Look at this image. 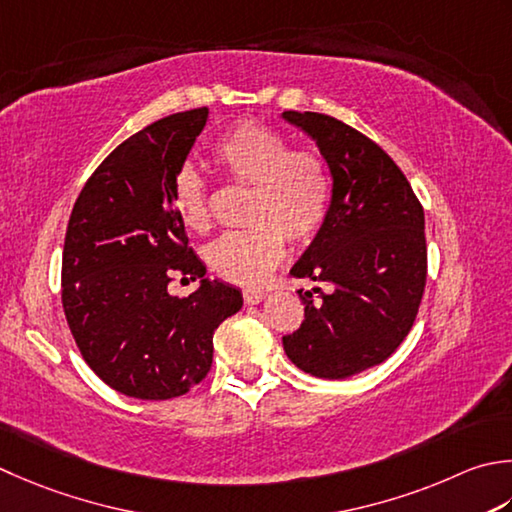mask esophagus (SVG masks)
Returning a JSON list of instances; mask_svg holds the SVG:
<instances>
[{"label":"esophagus","instance_id":"obj_1","mask_svg":"<svg viewBox=\"0 0 512 512\" xmlns=\"http://www.w3.org/2000/svg\"><path fill=\"white\" fill-rule=\"evenodd\" d=\"M264 297H266L264 290H259V288H244V302H246L248 306L259 304Z\"/></svg>","mask_w":512,"mask_h":512}]
</instances>
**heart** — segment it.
Masks as SVG:
<instances>
[{
  "label": "heart",
  "mask_w": 512,
  "mask_h": 512,
  "mask_svg": "<svg viewBox=\"0 0 512 512\" xmlns=\"http://www.w3.org/2000/svg\"><path fill=\"white\" fill-rule=\"evenodd\" d=\"M215 164L233 184L250 186L244 230L226 233L204 250L215 275L255 286L284 257V237L304 244L324 226L330 206V173L310 148H290L286 135L253 119L230 126L213 144ZM175 213L193 233L210 228L208 186L197 170L177 168L170 186Z\"/></svg>",
  "instance_id": "heart-1"
}]
</instances>
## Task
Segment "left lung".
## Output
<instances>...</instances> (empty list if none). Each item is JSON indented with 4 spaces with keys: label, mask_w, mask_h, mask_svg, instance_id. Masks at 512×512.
<instances>
[{
    "label": "left lung",
    "mask_w": 512,
    "mask_h": 512,
    "mask_svg": "<svg viewBox=\"0 0 512 512\" xmlns=\"http://www.w3.org/2000/svg\"><path fill=\"white\" fill-rule=\"evenodd\" d=\"M317 142L333 177L324 226L290 268L330 286L312 302L284 350L304 373L344 379L382 364L413 328L426 286L424 208L406 175L373 139L322 113L286 110Z\"/></svg>",
    "instance_id": "8db88e82"
}]
</instances>
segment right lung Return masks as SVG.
<instances>
[{
    "label": "right lung",
    "instance_id": "obj_1",
    "mask_svg": "<svg viewBox=\"0 0 512 512\" xmlns=\"http://www.w3.org/2000/svg\"><path fill=\"white\" fill-rule=\"evenodd\" d=\"M208 108L168 115L119 144L86 182L68 219L62 304L93 373L135 399H173L213 364V333L242 308L239 288L206 279L173 206V177ZM177 272L199 278L167 293Z\"/></svg>",
    "mask_w": 512,
    "mask_h": 512
}]
</instances>
